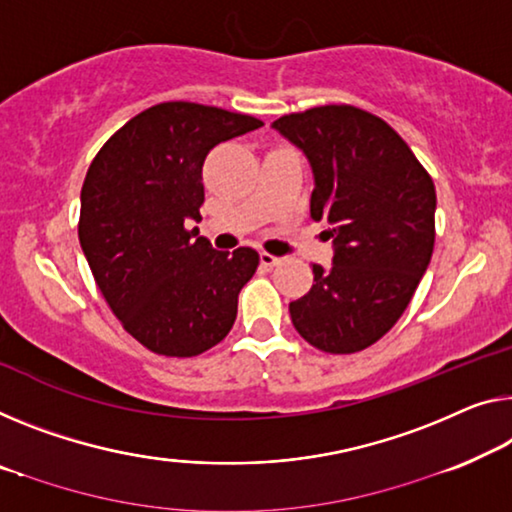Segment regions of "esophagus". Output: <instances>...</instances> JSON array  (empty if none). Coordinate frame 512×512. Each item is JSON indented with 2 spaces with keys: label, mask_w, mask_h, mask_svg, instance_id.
<instances>
[{
  "label": "esophagus",
  "mask_w": 512,
  "mask_h": 512,
  "mask_svg": "<svg viewBox=\"0 0 512 512\" xmlns=\"http://www.w3.org/2000/svg\"><path fill=\"white\" fill-rule=\"evenodd\" d=\"M281 261H283V258L267 254V251H261V265H265V267H277V265H281Z\"/></svg>",
  "instance_id": "esophagus-1"
}]
</instances>
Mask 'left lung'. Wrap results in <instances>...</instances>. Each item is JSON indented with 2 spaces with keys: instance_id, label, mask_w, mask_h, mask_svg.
Listing matches in <instances>:
<instances>
[{
  "instance_id": "8db88e82",
  "label": "left lung",
  "mask_w": 512,
  "mask_h": 512,
  "mask_svg": "<svg viewBox=\"0 0 512 512\" xmlns=\"http://www.w3.org/2000/svg\"><path fill=\"white\" fill-rule=\"evenodd\" d=\"M313 169L311 219H327L334 265L290 302L306 343L352 355L396 325L435 247V183L403 137L366 109L322 105L272 123Z\"/></svg>"
}]
</instances>
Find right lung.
<instances>
[{
	"label": "right lung",
	"mask_w": 512,
	"mask_h": 512,
	"mask_svg": "<svg viewBox=\"0 0 512 512\" xmlns=\"http://www.w3.org/2000/svg\"><path fill=\"white\" fill-rule=\"evenodd\" d=\"M261 125L222 107L160 102L116 130L86 171L82 251L125 332L155 355L196 357L231 332L261 258L251 247L212 249L190 224L201 222L206 155Z\"/></svg>",
	"instance_id": "add662e5"
}]
</instances>
